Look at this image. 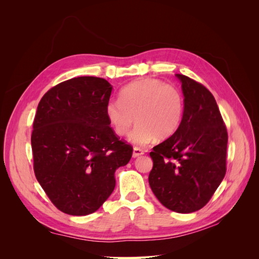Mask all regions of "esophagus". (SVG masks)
<instances>
[{
  "label": "esophagus",
  "mask_w": 259,
  "mask_h": 259,
  "mask_svg": "<svg viewBox=\"0 0 259 259\" xmlns=\"http://www.w3.org/2000/svg\"><path fill=\"white\" fill-rule=\"evenodd\" d=\"M143 154H144L143 149H140V148H134V150H133V158H138V156L143 155Z\"/></svg>",
  "instance_id": "obj_1"
}]
</instances>
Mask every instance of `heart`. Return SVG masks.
<instances>
[{
	"instance_id": "b5f03b06",
	"label": "heart",
	"mask_w": 259,
	"mask_h": 259,
	"mask_svg": "<svg viewBox=\"0 0 259 259\" xmlns=\"http://www.w3.org/2000/svg\"><path fill=\"white\" fill-rule=\"evenodd\" d=\"M184 110V96L178 89L156 79H143L125 86L120 100L109 101L105 112L119 136L127 135L136 120L128 142L144 147L156 138L173 136L183 121Z\"/></svg>"
}]
</instances>
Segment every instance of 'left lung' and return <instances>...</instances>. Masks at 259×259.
Returning <instances> with one entry per match:
<instances>
[{"mask_svg": "<svg viewBox=\"0 0 259 259\" xmlns=\"http://www.w3.org/2000/svg\"><path fill=\"white\" fill-rule=\"evenodd\" d=\"M183 121L173 136L153 147L149 185L166 208L188 214L201 209L226 174L228 134L211 93L183 74Z\"/></svg>", "mask_w": 259, "mask_h": 259, "instance_id": "left-lung-1", "label": "left lung"}]
</instances>
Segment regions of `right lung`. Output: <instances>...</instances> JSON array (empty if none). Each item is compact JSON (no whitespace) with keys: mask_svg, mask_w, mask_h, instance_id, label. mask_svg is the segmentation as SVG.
Wrapping results in <instances>:
<instances>
[{"mask_svg":"<svg viewBox=\"0 0 259 259\" xmlns=\"http://www.w3.org/2000/svg\"><path fill=\"white\" fill-rule=\"evenodd\" d=\"M112 85L79 76L54 86L38 103L31 136L33 168L53 204L73 216L96 211L115 187V170L133 148L106 117Z\"/></svg>","mask_w":259,"mask_h":259,"instance_id":"1","label":"right lung"}]
</instances>
